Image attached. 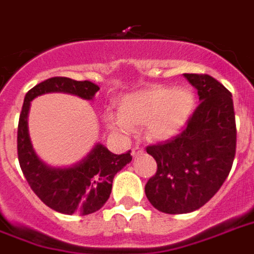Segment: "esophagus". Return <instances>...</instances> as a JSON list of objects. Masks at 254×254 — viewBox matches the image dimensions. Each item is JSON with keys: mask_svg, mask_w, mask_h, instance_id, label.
Listing matches in <instances>:
<instances>
[{"mask_svg": "<svg viewBox=\"0 0 254 254\" xmlns=\"http://www.w3.org/2000/svg\"><path fill=\"white\" fill-rule=\"evenodd\" d=\"M144 152V149H143V147H139V145H136V147H133L132 151H131V155H132L133 158H136V156H139V155H141Z\"/></svg>", "mask_w": 254, "mask_h": 254, "instance_id": "esophagus-1", "label": "esophagus"}]
</instances>
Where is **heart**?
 I'll return each instance as SVG.
<instances>
[{
    "label": "heart",
    "instance_id": "obj_1",
    "mask_svg": "<svg viewBox=\"0 0 254 254\" xmlns=\"http://www.w3.org/2000/svg\"><path fill=\"white\" fill-rule=\"evenodd\" d=\"M118 107L121 114L106 115L110 127L131 133L133 127L145 126L151 139L167 140L184 128L193 111L194 96L187 88L152 86L122 96Z\"/></svg>",
    "mask_w": 254,
    "mask_h": 254
}]
</instances>
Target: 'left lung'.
I'll return each mask as SVG.
<instances>
[{"label": "left lung", "instance_id": "obj_1", "mask_svg": "<svg viewBox=\"0 0 254 254\" xmlns=\"http://www.w3.org/2000/svg\"><path fill=\"white\" fill-rule=\"evenodd\" d=\"M184 76L201 103L182 133L147 147L158 170L145 184V196L170 215L190 213L209 201L228 178L236 155L232 94L208 74Z\"/></svg>", "mask_w": 254, "mask_h": 254}]
</instances>
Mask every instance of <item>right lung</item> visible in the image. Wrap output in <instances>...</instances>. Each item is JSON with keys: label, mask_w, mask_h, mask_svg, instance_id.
<instances>
[{"label": "right lung", "mask_w": 254, "mask_h": 254, "mask_svg": "<svg viewBox=\"0 0 254 254\" xmlns=\"http://www.w3.org/2000/svg\"><path fill=\"white\" fill-rule=\"evenodd\" d=\"M98 90L99 87L90 80H74L66 76L49 78L27 91L19 115L17 151L23 176L47 207L64 215L84 216L99 211L109 200L114 176L132 160L131 151L115 155L98 143L86 158L74 166H47L37 156L29 137L30 102L47 92H67L91 100Z\"/></svg>", "instance_id": "add662e5"}]
</instances>
